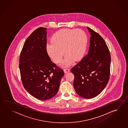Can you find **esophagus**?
<instances>
[{
    "label": "esophagus",
    "mask_w": 128,
    "mask_h": 128,
    "mask_svg": "<svg viewBox=\"0 0 128 128\" xmlns=\"http://www.w3.org/2000/svg\"><path fill=\"white\" fill-rule=\"evenodd\" d=\"M70 70L69 68H65L64 69V71L65 73H68V72H70Z\"/></svg>",
    "instance_id": "34e87169"
}]
</instances>
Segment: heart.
Masks as SVG:
<instances>
[{
  "instance_id": "b5f03b06",
  "label": "heart",
  "mask_w": 128,
  "mask_h": 128,
  "mask_svg": "<svg viewBox=\"0 0 128 128\" xmlns=\"http://www.w3.org/2000/svg\"><path fill=\"white\" fill-rule=\"evenodd\" d=\"M52 42L46 45L49 56L54 63H60L64 53L66 54L62 66H70L74 60L78 61L84 56L88 43L86 33L80 29H63L53 35Z\"/></svg>"
}]
</instances>
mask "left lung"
Wrapping results in <instances>:
<instances>
[{
	"instance_id": "obj_1",
	"label": "left lung",
	"mask_w": 128,
	"mask_h": 128,
	"mask_svg": "<svg viewBox=\"0 0 128 128\" xmlns=\"http://www.w3.org/2000/svg\"><path fill=\"white\" fill-rule=\"evenodd\" d=\"M87 28L91 35L88 53L71 71L74 76L76 92L82 98L90 99L99 95L108 84L111 58L104 40L98 33Z\"/></svg>"
}]
</instances>
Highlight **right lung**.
I'll list each match as a JSON object with an SVG mask.
<instances>
[{"mask_svg":"<svg viewBox=\"0 0 128 128\" xmlns=\"http://www.w3.org/2000/svg\"><path fill=\"white\" fill-rule=\"evenodd\" d=\"M46 30L39 28L28 36L22 50L19 65L25 89L43 100L56 95L64 75L63 70L51 61L47 53Z\"/></svg>","mask_w":128,"mask_h":128,"instance_id":"1","label":"right lung"}]
</instances>
